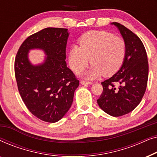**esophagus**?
<instances>
[{
  "label": "esophagus",
  "mask_w": 157,
  "mask_h": 157,
  "mask_svg": "<svg viewBox=\"0 0 157 157\" xmlns=\"http://www.w3.org/2000/svg\"><path fill=\"white\" fill-rule=\"evenodd\" d=\"M92 82L91 81H81V84L82 85H89V84H91Z\"/></svg>",
  "instance_id": "34e87169"
}]
</instances>
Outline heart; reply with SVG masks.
Returning a JSON list of instances; mask_svg holds the SVG:
<instances>
[{"label": "heart", "mask_w": 157, "mask_h": 157, "mask_svg": "<svg viewBox=\"0 0 157 157\" xmlns=\"http://www.w3.org/2000/svg\"><path fill=\"white\" fill-rule=\"evenodd\" d=\"M80 46H72L68 53L70 67L76 73L86 66L89 59L92 63L83 75L93 79L101 76H111L121 67L126 53L123 38L105 31H91L81 36Z\"/></svg>", "instance_id": "b5f03b06"}]
</instances>
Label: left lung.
Wrapping results in <instances>:
<instances>
[{"label":"left lung","instance_id":"1","mask_svg":"<svg viewBox=\"0 0 157 157\" xmlns=\"http://www.w3.org/2000/svg\"><path fill=\"white\" fill-rule=\"evenodd\" d=\"M111 24L117 27L126 43V56L120 69L101 82L103 92L97 103L108 114L121 117L132 111L142 99L147 86L149 63L140 38L119 23Z\"/></svg>","mask_w":157,"mask_h":157}]
</instances>
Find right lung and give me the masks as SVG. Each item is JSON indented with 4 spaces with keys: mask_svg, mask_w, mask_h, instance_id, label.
Wrapping results in <instances>:
<instances>
[{
    "mask_svg": "<svg viewBox=\"0 0 157 157\" xmlns=\"http://www.w3.org/2000/svg\"><path fill=\"white\" fill-rule=\"evenodd\" d=\"M67 29L46 28L25 39L15 59V76L23 101L32 114L44 121L55 123L68 112L79 86L66 66ZM31 49H41L47 55L44 63L29 61Z\"/></svg>",
    "mask_w": 157,
    "mask_h": 157,
    "instance_id": "right-lung-1",
    "label": "right lung"
}]
</instances>
